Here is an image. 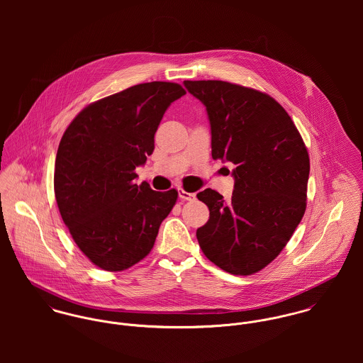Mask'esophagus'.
<instances>
[{"instance_id": "obj_1", "label": "esophagus", "mask_w": 363, "mask_h": 363, "mask_svg": "<svg viewBox=\"0 0 363 363\" xmlns=\"http://www.w3.org/2000/svg\"><path fill=\"white\" fill-rule=\"evenodd\" d=\"M179 197H180V200H183V201H193V200L196 199V194L187 193V191H184L183 189H179Z\"/></svg>"}]
</instances>
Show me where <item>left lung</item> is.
Wrapping results in <instances>:
<instances>
[{
	"label": "left lung",
	"instance_id": "8db88e82",
	"mask_svg": "<svg viewBox=\"0 0 363 363\" xmlns=\"http://www.w3.org/2000/svg\"><path fill=\"white\" fill-rule=\"evenodd\" d=\"M206 106L212 157L236 167L232 199L197 194L209 219L197 239L209 261L252 275L275 259L306 211L311 160L285 108L269 95L225 81H184Z\"/></svg>",
	"mask_w": 363,
	"mask_h": 363
}]
</instances>
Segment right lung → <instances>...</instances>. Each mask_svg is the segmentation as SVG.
Returning a JSON list of instances; mask_svg holds the SVG:
<instances>
[{
  "label": "right lung",
  "mask_w": 363,
  "mask_h": 363,
  "mask_svg": "<svg viewBox=\"0 0 363 363\" xmlns=\"http://www.w3.org/2000/svg\"><path fill=\"white\" fill-rule=\"evenodd\" d=\"M183 95L174 82L134 85L86 106L60 141L55 201L79 250L102 269L123 271L148 256L176 204L174 189L133 180L154 152L166 108Z\"/></svg>",
  "instance_id": "right-lung-1"
}]
</instances>
